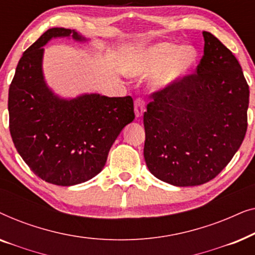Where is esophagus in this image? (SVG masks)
Instances as JSON below:
<instances>
[{
	"instance_id": "obj_1",
	"label": "esophagus",
	"mask_w": 255,
	"mask_h": 255,
	"mask_svg": "<svg viewBox=\"0 0 255 255\" xmlns=\"http://www.w3.org/2000/svg\"><path fill=\"white\" fill-rule=\"evenodd\" d=\"M134 113L137 117H141L145 113V101L141 97H138L134 101Z\"/></svg>"
}]
</instances>
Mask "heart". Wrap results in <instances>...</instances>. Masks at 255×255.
Masks as SVG:
<instances>
[{"label": "heart", "instance_id": "b5f03b06", "mask_svg": "<svg viewBox=\"0 0 255 255\" xmlns=\"http://www.w3.org/2000/svg\"><path fill=\"white\" fill-rule=\"evenodd\" d=\"M198 52L193 46L160 43L132 53L125 62V72L132 76L156 75V85L169 87L193 71Z\"/></svg>", "mask_w": 255, "mask_h": 255}]
</instances>
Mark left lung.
Returning <instances> with one entry per match:
<instances>
[{"mask_svg":"<svg viewBox=\"0 0 255 255\" xmlns=\"http://www.w3.org/2000/svg\"><path fill=\"white\" fill-rule=\"evenodd\" d=\"M196 72L152 93L144 113L148 170L177 187L215 179L245 138L250 89L232 52L203 31Z\"/></svg>","mask_w":255,"mask_h":255,"instance_id":"8db88e82","label":"left lung"}]
</instances>
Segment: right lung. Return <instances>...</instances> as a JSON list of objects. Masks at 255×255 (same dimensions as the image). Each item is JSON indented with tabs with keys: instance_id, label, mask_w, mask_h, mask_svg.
Here are the masks:
<instances>
[{
	"instance_id": "add662e5",
	"label": "right lung",
	"mask_w": 255,
	"mask_h": 255,
	"mask_svg": "<svg viewBox=\"0 0 255 255\" xmlns=\"http://www.w3.org/2000/svg\"><path fill=\"white\" fill-rule=\"evenodd\" d=\"M85 40L74 30L53 27L24 52L9 87V130L30 169L57 186H74L97 175L125 125L134 120L131 96L100 94L61 100L41 72L43 46L51 38Z\"/></svg>"
}]
</instances>
